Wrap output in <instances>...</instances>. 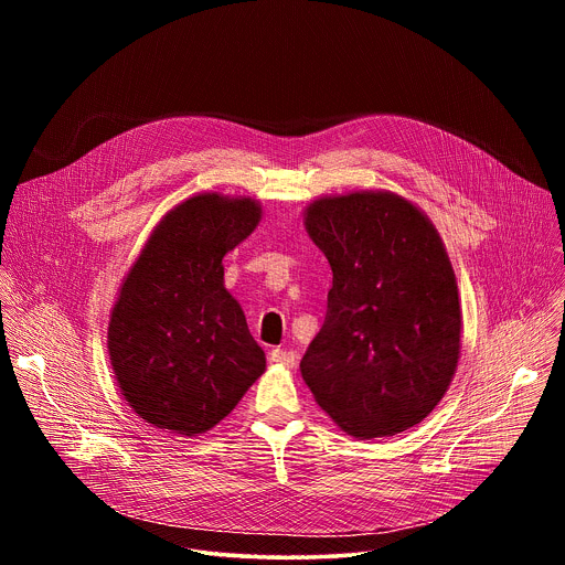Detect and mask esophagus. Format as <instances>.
<instances>
[{
    "mask_svg": "<svg viewBox=\"0 0 565 565\" xmlns=\"http://www.w3.org/2000/svg\"><path fill=\"white\" fill-rule=\"evenodd\" d=\"M270 362L290 369V366L297 364V353H295V351H288V349H273V351H270Z\"/></svg>",
    "mask_w": 565,
    "mask_h": 565,
    "instance_id": "1",
    "label": "esophagus"
}]
</instances>
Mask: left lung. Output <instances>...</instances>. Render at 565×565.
<instances>
[{
	"instance_id": "1",
	"label": "left lung",
	"mask_w": 565,
	"mask_h": 565,
	"mask_svg": "<svg viewBox=\"0 0 565 565\" xmlns=\"http://www.w3.org/2000/svg\"><path fill=\"white\" fill-rule=\"evenodd\" d=\"M303 227L333 270L303 382L353 438L407 431L436 409L460 360V295L436 225L405 196L360 190L312 199Z\"/></svg>"
}]
</instances>
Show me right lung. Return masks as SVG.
I'll use <instances>...</instances> for the list:
<instances>
[{"label":"right lung","instance_id":"right-lung-1","mask_svg":"<svg viewBox=\"0 0 565 565\" xmlns=\"http://www.w3.org/2000/svg\"><path fill=\"white\" fill-rule=\"evenodd\" d=\"M264 216L255 196L192 194L156 223L109 312L107 349L136 416L179 436L218 425L266 371L223 281V257Z\"/></svg>","mask_w":565,"mask_h":565}]
</instances>
